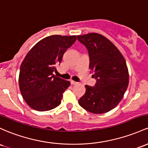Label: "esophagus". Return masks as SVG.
Segmentation results:
<instances>
[{"instance_id":"esophagus-1","label":"esophagus","mask_w":148,"mask_h":148,"mask_svg":"<svg viewBox=\"0 0 148 148\" xmlns=\"http://www.w3.org/2000/svg\"><path fill=\"white\" fill-rule=\"evenodd\" d=\"M70 82H71V85H75V84H77V82H74V81H73V80H71V81H70Z\"/></svg>"}]
</instances>
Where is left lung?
I'll return each mask as SVG.
<instances>
[{
    "label": "left lung",
    "mask_w": 148,
    "mask_h": 148,
    "mask_svg": "<svg viewBox=\"0 0 148 148\" xmlns=\"http://www.w3.org/2000/svg\"><path fill=\"white\" fill-rule=\"evenodd\" d=\"M88 52L89 68L97 82L95 86L86 85V92L79 104L93 114L106 113L120 103L129 85L126 62L116 46L97 33L77 36Z\"/></svg>",
    "instance_id": "1"
}]
</instances>
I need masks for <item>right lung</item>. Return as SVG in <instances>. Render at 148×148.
<instances>
[{
    "label": "right lung",
    "mask_w": 148,
    "mask_h": 148,
    "mask_svg": "<svg viewBox=\"0 0 148 148\" xmlns=\"http://www.w3.org/2000/svg\"><path fill=\"white\" fill-rule=\"evenodd\" d=\"M76 40L77 36H50L38 41L27 53L20 66L19 86L30 108L43 112L60 105L63 92L70 82L53 73Z\"/></svg>",
    "instance_id": "add662e5"
}]
</instances>
